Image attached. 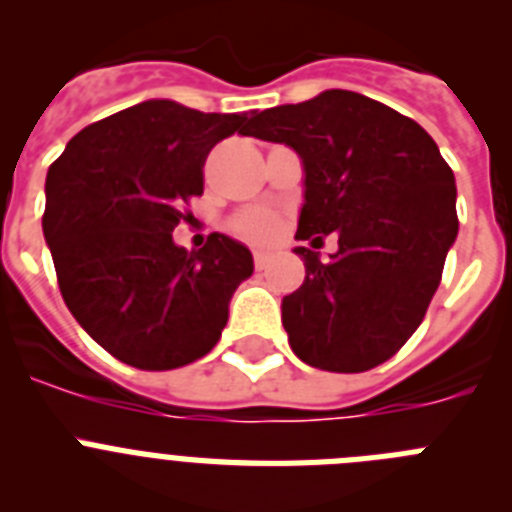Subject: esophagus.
<instances>
[{
  "label": "esophagus",
  "instance_id": "obj_1",
  "mask_svg": "<svg viewBox=\"0 0 512 512\" xmlns=\"http://www.w3.org/2000/svg\"><path fill=\"white\" fill-rule=\"evenodd\" d=\"M253 266H256V271H264L266 266H269V253L266 251L253 253Z\"/></svg>",
  "mask_w": 512,
  "mask_h": 512
}]
</instances>
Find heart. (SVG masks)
<instances>
[{"label": "heart", "instance_id": "heart-1", "mask_svg": "<svg viewBox=\"0 0 512 512\" xmlns=\"http://www.w3.org/2000/svg\"><path fill=\"white\" fill-rule=\"evenodd\" d=\"M233 230L246 241L266 243L279 233V220L269 210H248L235 217Z\"/></svg>", "mask_w": 512, "mask_h": 512}]
</instances>
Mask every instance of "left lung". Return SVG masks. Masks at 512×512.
Wrapping results in <instances>:
<instances>
[{
  "label": "left lung",
  "mask_w": 512,
  "mask_h": 512,
  "mask_svg": "<svg viewBox=\"0 0 512 512\" xmlns=\"http://www.w3.org/2000/svg\"><path fill=\"white\" fill-rule=\"evenodd\" d=\"M302 158L305 202L297 246L305 282L282 300L289 346L325 372L374 369L405 346L441 284L459 233L454 171L418 122L364 94L328 89L253 112L246 133Z\"/></svg>",
  "instance_id": "left-lung-1"
}]
</instances>
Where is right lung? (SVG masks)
Returning a JSON list of instances; mask_svg holds the SVG:
<instances>
[{
	"instance_id": "1",
	"label": "right lung",
	"mask_w": 512,
	"mask_h": 512,
	"mask_svg": "<svg viewBox=\"0 0 512 512\" xmlns=\"http://www.w3.org/2000/svg\"><path fill=\"white\" fill-rule=\"evenodd\" d=\"M246 122L148 99L87 125L48 169L43 233L63 302L122 364L176 369L223 333L251 251L223 233L187 251L171 233L202 194L207 153Z\"/></svg>"
}]
</instances>
